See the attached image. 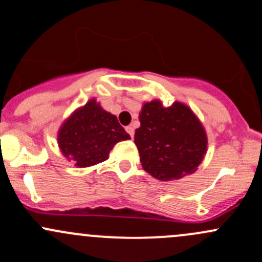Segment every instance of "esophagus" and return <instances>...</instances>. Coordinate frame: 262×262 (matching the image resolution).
I'll return each mask as SVG.
<instances>
[{
	"label": "esophagus",
	"mask_w": 262,
	"mask_h": 262,
	"mask_svg": "<svg viewBox=\"0 0 262 262\" xmlns=\"http://www.w3.org/2000/svg\"><path fill=\"white\" fill-rule=\"evenodd\" d=\"M125 130H126V133H128L129 136H130L132 138H133V137H134V128H133V126H132V125L126 126V128H125Z\"/></svg>",
	"instance_id": "34e87169"
}]
</instances>
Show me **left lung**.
Returning a JSON list of instances; mask_svg holds the SVG:
<instances>
[{
    "label": "left lung",
    "mask_w": 262,
    "mask_h": 262,
    "mask_svg": "<svg viewBox=\"0 0 262 262\" xmlns=\"http://www.w3.org/2000/svg\"><path fill=\"white\" fill-rule=\"evenodd\" d=\"M134 143L146 172L160 181L180 180L204 160L208 137L195 113L180 101L163 106L161 100L144 102Z\"/></svg>",
    "instance_id": "8db88e82"
}]
</instances>
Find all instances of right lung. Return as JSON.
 I'll return each mask as SVG.
<instances>
[{
    "label": "right lung",
    "mask_w": 262,
    "mask_h": 262,
    "mask_svg": "<svg viewBox=\"0 0 262 262\" xmlns=\"http://www.w3.org/2000/svg\"><path fill=\"white\" fill-rule=\"evenodd\" d=\"M130 139L118 118L106 112L96 99L78 107L60 125L58 147L76 167H90L109 158L118 142Z\"/></svg>",
    "instance_id": "add662e5"
}]
</instances>
